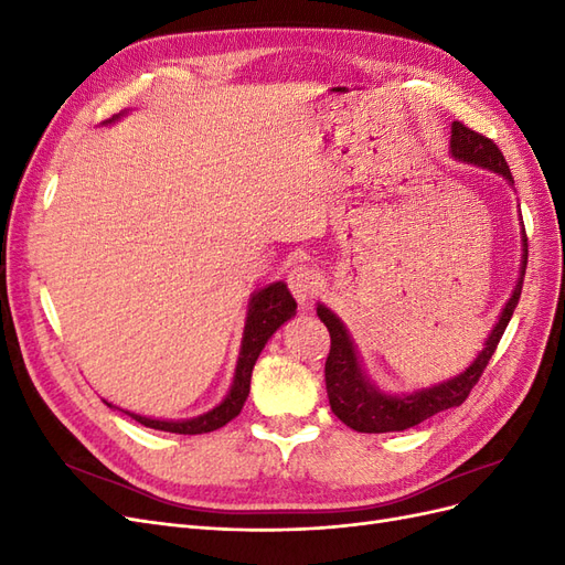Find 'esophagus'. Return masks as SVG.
<instances>
[{"mask_svg": "<svg viewBox=\"0 0 565 565\" xmlns=\"http://www.w3.org/2000/svg\"><path fill=\"white\" fill-rule=\"evenodd\" d=\"M287 285L301 306H309L311 299L320 292V276L311 266H297L295 270H289Z\"/></svg>", "mask_w": 565, "mask_h": 565, "instance_id": "34e87169", "label": "esophagus"}]
</instances>
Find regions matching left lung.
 Wrapping results in <instances>:
<instances>
[{
    "label": "left lung",
    "mask_w": 565,
    "mask_h": 565,
    "mask_svg": "<svg viewBox=\"0 0 565 565\" xmlns=\"http://www.w3.org/2000/svg\"><path fill=\"white\" fill-rule=\"evenodd\" d=\"M450 156L459 162L490 169V172L507 179L509 185H514V177L509 172V164L502 156V150L490 139H486V136L465 127L461 122H452ZM521 247H523L521 249L523 254H521L519 280L514 285V292H511L509 301L504 303L498 322L492 324V330L483 344V351L478 353L473 358V363L465 372H459L457 377L434 384L429 388L403 393V396H398V393L382 391L367 377L361 353H358L347 324L341 322V318L334 311H330L328 306L318 303L316 309L318 318L324 322V328L330 330V339H332L328 363H324V386H328L332 413L347 426H351L353 431L388 434V431H405L409 426H417L419 422L443 413V409L459 407L465 403L471 388L476 386L478 377L483 374L494 349H498L507 324L511 316H514V309L519 303L523 278H525V266H527L525 231H521Z\"/></svg>",
    "instance_id": "1"
}]
</instances>
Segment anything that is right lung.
I'll return each mask as SVG.
<instances>
[{
    "mask_svg": "<svg viewBox=\"0 0 565 565\" xmlns=\"http://www.w3.org/2000/svg\"><path fill=\"white\" fill-rule=\"evenodd\" d=\"M122 115L125 113L115 115L113 119H108L106 125L115 122V119H119ZM295 313H297V301L292 295H289V289L282 280L256 289V292L249 297L245 330H243V341H241V355H237L233 384L226 393V398L221 401L216 407H212L210 413H202L191 419H152V417L129 413V409H122V413L139 424L148 426V429L169 431V434L195 436V434H210V431L221 429V426L228 424L233 417L241 415V409L249 396L254 363H256V358H259V353L264 351L266 341L276 334L280 324H285ZM104 403L108 407H117L108 401H104Z\"/></svg>",
    "mask_w": 565,
    "mask_h": 565,
    "instance_id": "add662e5",
    "label": "right lung"
}]
</instances>
